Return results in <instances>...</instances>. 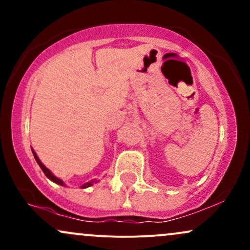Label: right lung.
Here are the masks:
<instances>
[{
  "label": "right lung",
  "mask_w": 250,
  "mask_h": 250,
  "mask_svg": "<svg viewBox=\"0 0 250 250\" xmlns=\"http://www.w3.org/2000/svg\"><path fill=\"white\" fill-rule=\"evenodd\" d=\"M31 151H33V155H34V157H35L36 162L39 163V166H40V167H41V169L43 170V173L45 174V176H47L48 179H49V180L53 181V182L57 183V185H60V186H65V185H64V182H63V181H62L61 179H59V177H56L55 175H54L53 173H51V171L49 170V169H48L47 167H45L44 165H43V163H42L41 161H40L39 156H37L35 151H34V149H31ZM94 182H97V181H96V180L89 181V182L84 183V185H82V186H81V188H88V187H90V186H93V183H94Z\"/></svg>",
  "instance_id": "obj_1"
}]
</instances>
